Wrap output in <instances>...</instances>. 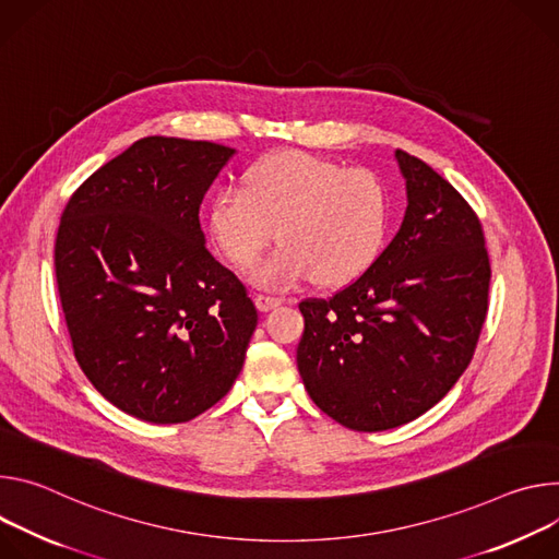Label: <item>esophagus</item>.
I'll use <instances>...</instances> for the list:
<instances>
[{
  "mask_svg": "<svg viewBox=\"0 0 559 559\" xmlns=\"http://www.w3.org/2000/svg\"><path fill=\"white\" fill-rule=\"evenodd\" d=\"M284 304V299L282 297H271V295H255V306L260 308L262 313H269V311H273V308H277V306H282Z\"/></svg>",
  "mask_w": 559,
  "mask_h": 559,
  "instance_id": "1",
  "label": "esophagus"
}]
</instances>
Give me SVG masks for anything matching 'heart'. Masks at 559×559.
<instances>
[{
  "mask_svg": "<svg viewBox=\"0 0 559 559\" xmlns=\"http://www.w3.org/2000/svg\"><path fill=\"white\" fill-rule=\"evenodd\" d=\"M386 226L389 198L373 173L301 151L260 159L243 191L224 189L209 209V235L237 269L253 266L280 228L284 241L251 273L264 288L357 280L382 251Z\"/></svg>",
  "mask_w": 559,
  "mask_h": 559,
  "instance_id": "heart-1",
  "label": "heart"
}]
</instances>
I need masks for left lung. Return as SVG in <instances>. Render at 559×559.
Listing matches in <instances>:
<instances>
[{
	"label": "left lung",
	"instance_id": "obj_1",
	"mask_svg": "<svg viewBox=\"0 0 559 559\" xmlns=\"http://www.w3.org/2000/svg\"><path fill=\"white\" fill-rule=\"evenodd\" d=\"M395 159L408 202L400 230L344 290L299 304L301 382L329 417L364 432L436 406L471 364L488 311L477 215L428 164Z\"/></svg>",
	"mask_w": 559,
	"mask_h": 559
}]
</instances>
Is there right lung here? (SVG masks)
Segmentation results:
<instances>
[{"mask_svg": "<svg viewBox=\"0 0 559 559\" xmlns=\"http://www.w3.org/2000/svg\"><path fill=\"white\" fill-rule=\"evenodd\" d=\"M235 148L144 138L69 200L55 275L75 357L119 411L179 424L237 380L258 326L243 284L206 248L200 206Z\"/></svg>", "mask_w": 559, "mask_h": 559, "instance_id": "1", "label": "right lung"}]
</instances>
